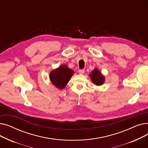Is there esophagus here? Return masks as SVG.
<instances>
[{"instance_id":"obj_1","label":"esophagus","mask_w":148,"mask_h":148,"mask_svg":"<svg viewBox=\"0 0 148 148\" xmlns=\"http://www.w3.org/2000/svg\"><path fill=\"white\" fill-rule=\"evenodd\" d=\"M79 74H84V69H79Z\"/></svg>"}]
</instances>
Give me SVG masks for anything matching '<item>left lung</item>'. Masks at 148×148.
I'll use <instances>...</instances> for the list:
<instances>
[{
  "instance_id": "8db88e82",
  "label": "left lung",
  "mask_w": 148,
  "mask_h": 148,
  "mask_svg": "<svg viewBox=\"0 0 148 148\" xmlns=\"http://www.w3.org/2000/svg\"><path fill=\"white\" fill-rule=\"evenodd\" d=\"M89 76L92 82L97 86L102 85L105 81L104 77L97 68L93 70L92 73L89 74Z\"/></svg>"
}]
</instances>
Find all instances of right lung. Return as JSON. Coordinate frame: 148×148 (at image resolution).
<instances>
[{
    "instance_id": "1",
    "label": "right lung",
    "mask_w": 148,
    "mask_h": 148,
    "mask_svg": "<svg viewBox=\"0 0 148 148\" xmlns=\"http://www.w3.org/2000/svg\"><path fill=\"white\" fill-rule=\"evenodd\" d=\"M74 74V71L69 69L67 65H62L53 70L49 77L52 84L56 88L63 89Z\"/></svg>"
}]
</instances>
